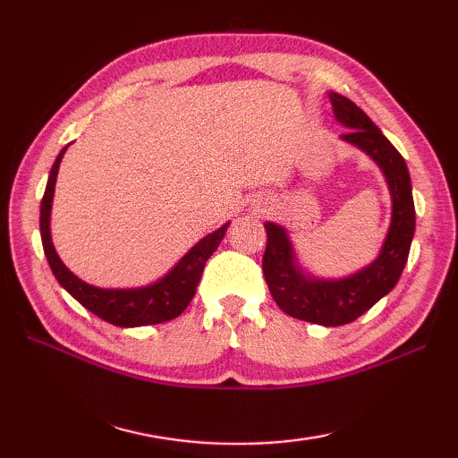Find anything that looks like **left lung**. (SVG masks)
Wrapping results in <instances>:
<instances>
[{"mask_svg":"<svg viewBox=\"0 0 458 458\" xmlns=\"http://www.w3.org/2000/svg\"><path fill=\"white\" fill-rule=\"evenodd\" d=\"M328 98L336 120L350 130L343 140L368 153L390 187L392 224L382 251L372 264L348 277H313L299 266L287 230L266 222L267 246L261 266L271 297L284 313L307 323L340 327L364 315L400 281L415 232V207L410 171L400 151L352 100L336 92H330Z\"/></svg>","mask_w":458,"mask_h":458,"instance_id":"1","label":"left lung"}]
</instances>
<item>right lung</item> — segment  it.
Listing matches in <instances>:
<instances>
[{
	"instance_id": "right-lung-1",
	"label": "right lung",
	"mask_w": 458,
	"mask_h": 458,
	"mask_svg": "<svg viewBox=\"0 0 458 458\" xmlns=\"http://www.w3.org/2000/svg\"><path fill=\"white\" fill-rule=\"evenodd\" d=\"M66 148H63V151L58 153V157L53 163L41 200L43 250L56 281L79 301L82 307L92 310L96 317H100L106 323L115 327L130 328L157 325L179 317L182 310L189 307L194 293H197V285L200 281L204 264H207L208 258L220 246L230 222L224 224V226H220L216 232H212L207 238H202L199 244H194L187 254L181 258L179 264L174 266L167 276L155 281L153 285L138 289H100L84 284L82 279L76 277L72 271L63 264L61 258H58L55 251L51 240V207L55 182L58 174V165L63 161Z\"/></svg>"
}]
</instances>
